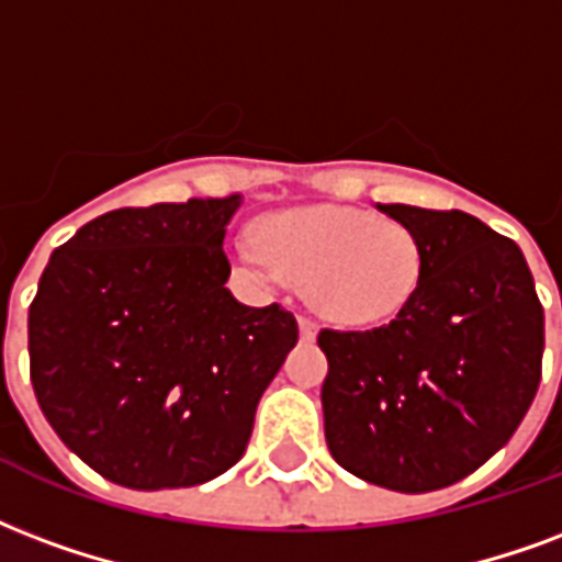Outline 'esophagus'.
Instances as JSON below:
<instances>
[{
	"label": "esophagus",
	"instance_id": "1",
	"mask_svg": "<svg viewBox=\"0 0 562 562\" xmlns=\"http://www.w3.org/2000/svg\"><path fill=\"white\" fill-rule=\"evenodd\" d=\"M297 327H301L303 342H313L315 336H318V324H315L313 318H301V322H297Z\"/></svg>",
	"mask_w": 562,
	"mask_h": 562
}]
</instances>
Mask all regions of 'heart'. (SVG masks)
Returning <instances> with one entry per match:
<instances>
[{"mask_svg":"<svg viewBox=\"0 0 562 562\" xmlns=\"http://www.w3.org/2000/svg\"><path fill=\"white\" fill-rule=\"evenodd\" d=\"M249 270L306 285V301L339 327L396 318L423 282V244L408 226L372 211L306 205L256 223V244L238 249Z\"/></svg>","mask_w":562,"mask_h":562,"instance_id":"heart-1","label":"heart"}]
</instances>
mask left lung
Segmentation results:
<instances>
[{"label": "left lung", "instance_id": "8db88e82", "mask_svg": "<svg viewBox=\"0 0 562 562\" xmlns=\"http://www.w3.org/2000/svg\"><path fill=\"white\" fill-rule=\"evenodd\" d=\"M423 244L414 301L375 330H322L324 438L345 471L402 494L447 488L521 426L546 313L518 244L464 211L378 205Z\"/></svg>", "mask_w": 562, "mask_h": 562}]
</instances>
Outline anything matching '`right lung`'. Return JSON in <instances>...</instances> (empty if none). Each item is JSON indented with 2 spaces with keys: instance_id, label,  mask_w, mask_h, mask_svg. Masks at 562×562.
<instances>
[{
  "instance_id": "1",
  "label": "right lung",
  "mask_w": 562,
  "mask_h": 562,
  "mask_svg": "<svg viewBox=\"0 0 562 562\" xmlns=\"http://www.w3.org/2000/svg\"><path fill=\"white\" fill-rule=\"evenodd\" d=\"M244 199L101 214L61 244L29 306L37 405L91 471L136 492L187 488L247 450L261 393L297 342L280 303L226 289Z\"/></svg>"
}]
</instances>
